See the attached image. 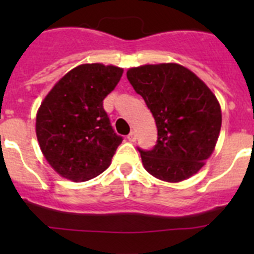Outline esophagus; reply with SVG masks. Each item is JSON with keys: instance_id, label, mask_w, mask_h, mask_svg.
I'll use <instances>...</instances> for the list:
<instances>
[{"instance_id": "obj_1", "label": "esophagus", "mask_w": 254, "mask_h": 254, "mask_svg": "<svg viewBox=\"0 0 254 254\" xmlns=\"http://www.w3.org/2000/svg\"><path fill=\"white\" fill-rule=\"evenodd\" d=\"M127 140L131 141V142H134V141H136V132L132 131L131 133H129L128 136H127Z\"/></svg>"}]
</instances>
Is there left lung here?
Listing matches in <instances>:
<instances>
[{
	"instance_id": "1",
	"label": "left lung",
	"mask_w": 254,
	"mask_h": 254,
	"mask_svg": "<svg viewBox=\"0 0 254 254\" xmlns=\"http://www.w3.org/2000/svg\"><path fill=\"white\" fill-rule=\"evenodd\" d=\"M127 78L155 118L158 141L137 147L145 169L155 178L181 182L196 174L210 158L221 128L216 96L192 71L177 64H145Z\"/></svg>"
}]
</instances>
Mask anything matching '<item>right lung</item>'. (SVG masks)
I'll list each match as a JSON object with an SVG mask.
<instances>
[{"label": "right lung", "instance_id": "obj_1", "mask_svg": "<svg viewBox=\"0 0 254 254\" xmlns=\"http://www.w3.org/2000/svg\"><path fill=\"white\" fill-rule=\"evenodd\" d=\"M120 67L100 64L71 69L49 91L37 114V137L51 167L64 178L85 182L104 172L122 136L103 107L122 77Z\"/></svg>", "mask_w": 254, "mask_h": 254}]
</instances>
